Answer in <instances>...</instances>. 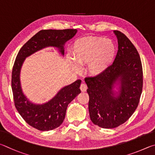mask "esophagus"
<instances>
[{
	"instance_id": "obj_1",
	"label": "esophagus",
	"mask_w": 155,
	"mask_h": 155,
	"mask_svg": "<svg viewBox=\"0 0 155 155\" xmlns=\"http://www.w3.org/2000/svg\"><path fill=\"white\" fill-rule=\"evenodd\" d=\"M80 88L82 92H85V91H86V90H87L88 88H87V86H86V84L82 83V84H81Z\"/></svg>"
}]
</instances>
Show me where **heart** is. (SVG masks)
Masks as SVG:
<instances>
[{"instance_id": "b5f03b06", "label": "heart", "mask_w": 155, "mask_h": 155, "mask_svg": "<svg viewBox=\"0 0 155 155\" xmlns=\"http://www.w3.org/2000/svg\"><path fill=\"white\" fill-rule=\"evenodd\" d=\"M116 48L112 41L103 37H92L80 39L73 43L71 55L78 65L88 64V71L92 76L104 73L115 58ZM73 67H78L69 60Z\"/></svg>"}]
</instances>
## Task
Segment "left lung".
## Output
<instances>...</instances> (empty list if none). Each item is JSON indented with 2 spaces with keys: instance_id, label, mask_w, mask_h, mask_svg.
<instances>
[{
  "instance_id": "1",
  "label": "left lung",
  "mask_w": 155,
  "mask_h": 155,
  "mask_svg": "<svg viewBox=\"0 0 155 155\" xmlns=\"http://www.w3.org/2000/svg\"><path fill=\"white\" fill-rule=\"evenodd\" d=\"M114 32L118 50L113 64L101 75L85 78L90 118L94 124L105 129L117 127L131 117L139 104L143 87L139 53L125 35Z\"/></svg>"
}]
</instances>
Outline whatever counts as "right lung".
<instances>
[{"label": "right lung", "mask_w": 155, "mask_h": 155, "mask_svg": "<svg viewBox=\"0 0 155 155\" xmlns=\"http://www.w3.org/2000/svg\"><path fill=\"white\" fill-rule=\"evenodd\" d=\"M76 29L42 30L30 39L19 51L13 67L12 88L15 106L29 125L39 131H50L62 123L68 105L81 93L80 80L64 86L48 102L39 105L29 101L21 90L20 71L26 57L47 47L58 49L64 55V45L75 36Z\"/></svg>", "instance_id": "add662e5"}]
</instances>
